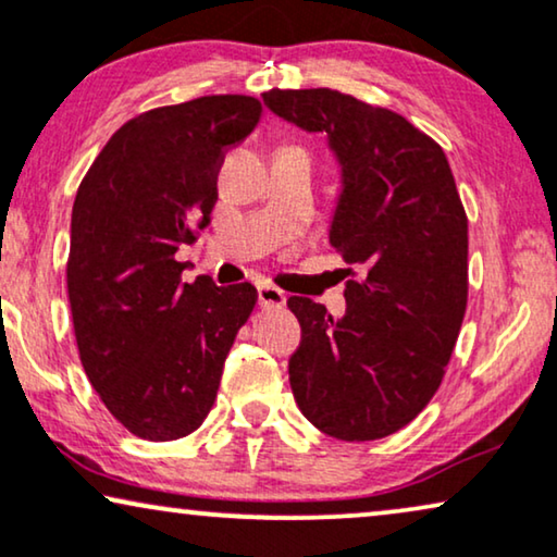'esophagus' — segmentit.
Masks as SVG:
<instances>
[{
  "instance_id": "esophagus-1",
  "label": "esophagus",
  "mask_w": 557,
  "mask_h": 557,
  "mask_svg": "<svg viewBox=\"0 0 557 557\" xmlns=\"http://www.w3.org/2000/svg\"><path fill=\"white\" fill-rule=\"evenodd\" d=\"M258 304L263 309H281L286 307V294L276 286H258Z\"/></svg>"
}]
</instances>
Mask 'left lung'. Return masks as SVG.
Instances as JSON below:
<instances>
[{"label":"left lung","mask_w":557,"mask_h":557,"mask_svg":"<svg viewBox=\"0 0 557 557\" xmlns=\"http://www.w3.org/2000/svg\"><path fill=\"white\" fill-rule=\"evenodd\" d=\"M263 101L330 136L345 180L330 231L352 276L345 317L286 301L301 324L288 360L296 406L326 436L385 438L436 395L467 314L469 220L451 166L400 113L349 94L271 88Z\"/></svg>","instance_id":"obj_1"}]
</instances>
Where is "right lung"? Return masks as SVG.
Returning a JSON list of instances; mask_svg holds the SVG:
<instances>
[{
    "instance_id": "right-lung-1",
    "label": "right lung",
    "mask_w": 557,
    "mask_h": 557,
    "mask_svg": "<svg viewBox=\"0 0 557 557\" xmlns=\"http://www.w3.org/2000/svg\"><path fill=\"white\" fill-rule=\"evenodd\" d=\"M253 96H202L126 121L73 202L65 281L83 370L111 416L147 441L197 431L258 292L182 284V243L218 202L227 149L261 119Z\"/></svg>"
}]
</instances>
